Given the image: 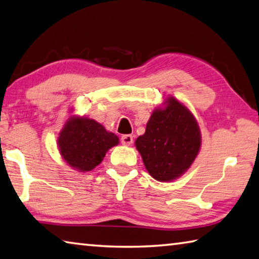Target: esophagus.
I'll list each match as a JSON object with an SVG mask.
<instances>
[{
    "mask_svg": "<svg viewBox=\"0 0 259 259\" xmlns=\"http://www.w3.org/2000/svg\"><path fill=\"white\" fill-rule=\"evenodd\" d=\"M134 142V137L131 135H124L121 137V143L125 146H130Z\"/></svg>",
    "mask_w": 259,
    "mask_h": 259,
    "instance_id": "1",
    "label": "esophagus"
}]
</instances>
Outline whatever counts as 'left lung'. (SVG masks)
<instances>
[{
	"instance_id": "left-lung-1",
	"label": "left lung",
	"mask_w": 259,
	"mask_h": 259,
	"mask_svg": "<svg viewBox=\"0 0 259 259\" xmlns=\"http://www.w3.org/2000/svg\"><path fill=\"white\" fill-rule=\"evenodd\" d=\"M200 131L195 116L168 97L166 106L153 112L146 131L136 140L146 170L157 181H171L183 175L200 148Z\"/></svg>"
}]
</instances>
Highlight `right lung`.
<instances>
[{
	"label": "right lung",
	"instance_id": "obj_1",
	"mask_svg": "<svg viewBox=\"0 0 259 259\" xmlns=\"http://www.w3.org/2000/svg\"><path fill=\"white\" fill-rule=\"evenodd\" d=\"M61 155L78 171H91L104 158L119 138L98 122L86 117H70L58 139Z\"/></svg>",
	"mask_w": 259,
	"mask_h": 259
}]
</instances>
